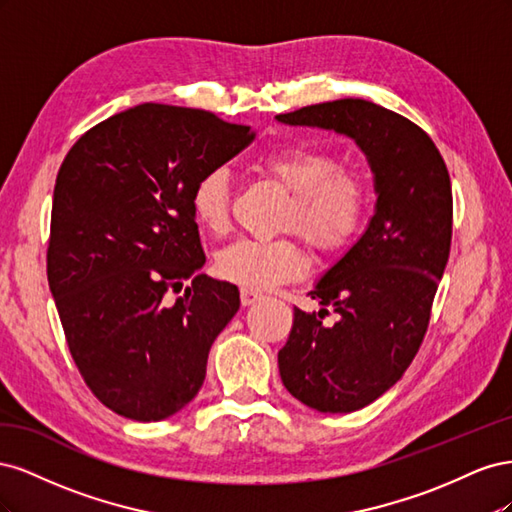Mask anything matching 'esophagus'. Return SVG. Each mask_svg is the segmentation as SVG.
<instances>
[{
  "mask_svg": "<svg viewBox=\"0 0 512 512\" xmlns=\"http://www.w3.org/2000/svg\"><path fill=\"white\" fill-rule=\"evenodd\" d=\"M258 299H260V294H258V292H254V290H247V288H241V305H243V307H250V305H254Z\"/></svg>",
  "mask_w": 512,
  "mask_h": 512,
  "instance_id": "34e87169",
  "label": "esophagus"
}]
</instances>
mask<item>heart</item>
<instances>
[{
  "label": "heart",
  "mask_w": 512,
  "mask_h": 512,
  "mask_svg": "<svg viewBox=\"0 0 512 512\" xmlns=\"http://www.w3.org/2000/svg\"><path fill=\"white\" fill-rule=\"evenodd\" d=\"M258 166L294 194L284 224L297 228L316 252H333L359 230L367 209L361 177L339 170L333 151L314 143H282L258 158ZM190 209L205 230L220 235L228 226L230 181L224 168H211L192 185ZM307 271L292 239H237L215 256V273L247 290L294 282Z\"/></svg>",
  "instance_id": "b5f03b06"
}]
</instances>
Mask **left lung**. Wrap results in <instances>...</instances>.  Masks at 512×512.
<instances>
[{
	"instance_id": "8db88e82",
	"label": "left lung",
	"mask_w": 512,
	"mask_h": 512,
	"mask_svg": "<svg viewBox=\"0 0 512 512\" xmlns=\"http://www.w3.org/2000/svg\"><path fill=\"white\" fill-rule=\"evenodd\" d=\"M275 119L352 138L374 173L376 209L365 232L307 292L320 312L294 307L277 354L282 382L301 404L354 412L389 391L423 344L451 252V177L416 123L374 102H322ZM327 306L335 325L321 322Z\"/></svg>"
}]
</instances>
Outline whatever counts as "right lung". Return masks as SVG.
Listing matches in <instances>:
<instances>
[{
  "label": "right lung",
  "mask_w": 512,
  "mask_h": 512,
  "mask_svg": "<svg viewBox=\"0 0 512 512\" xmlns=\"http://www.w3.org/2000/svg\"><path fill=\"white\" fill-rule=\"evenodd\" d=\"M252 138L198 108L141 104L85 132L59 168L49 288L91 393L132 421L190 404L211 344L239 312L237 286L200 273L190 192ZM181 287L170 304L165 294Z\"/></svg>",
  "instance_id": "add662e5"
}]
</instances>
